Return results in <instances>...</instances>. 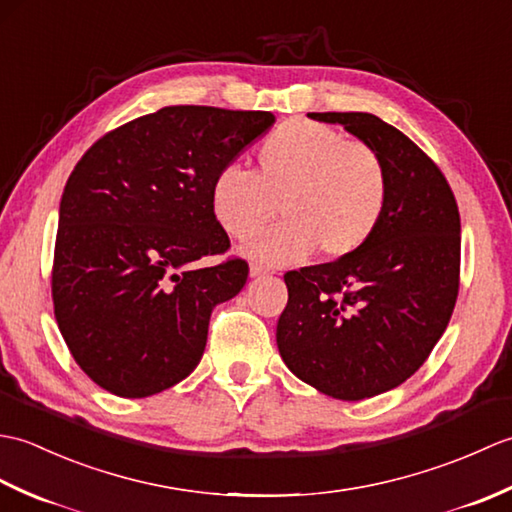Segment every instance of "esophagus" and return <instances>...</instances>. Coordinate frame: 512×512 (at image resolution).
<instances>
[{
	"label": "esophagus",
	"instance_id": "obj_1",
	"mask_svg": "<svg viewBox=\"0 0 512 512\" xmlns=\"http://www.w3.org/2000/svg\"><path fill=\"white\" fill-rule=\"evenodd\" d=\"M268 273V268H264L262 264H253L250 266V277H262Z\"/></svg>",
	"mask_w": 512,
	"mask_h": 512
}]
</instances>
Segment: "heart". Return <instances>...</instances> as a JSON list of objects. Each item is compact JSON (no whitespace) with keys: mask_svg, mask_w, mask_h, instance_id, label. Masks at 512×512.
I'll return each instance as SVG.
<instances>
[{"mask_svg":"<svg viewBox=\"0 0 512 512\" xmlns=\"http://www.w3.org/2000/svg\"><path fill=\"white\" fill-rule=\"evenodd\" d=\"M253 173L226 165L211 182V211L235 239H250L275 220L284 224L246 246L257 262L288 266L321 250L343 259L378 231L389 206V173L376 151L339 129L288 121L257 149Z\"/></svg>","mask_w":512,"mask_h":512,"instance_id":"obj_1","label":"heart"}]
</instances>
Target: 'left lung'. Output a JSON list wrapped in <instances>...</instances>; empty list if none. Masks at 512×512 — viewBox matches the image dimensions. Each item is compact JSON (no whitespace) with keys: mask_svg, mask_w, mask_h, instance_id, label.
<instances>
[{"mask_svg":"<svg viewBox=\"0 0 512 512\" xmlns=\"http://www.w3.org/2000/svg\"><path fill=\"white\" fill-rule=\"evenodd\" d=\"M339 123L383 158L389 206L354 255L284 275L277 321L284 363L339 400L405 383L449 325L460 288V213L436 162L396 127L367 112H312Z\"/></svg>","mask_w":512,"mask_h":512,"instance_id":"left-lung-1","label":"left lung"}]
</instances>
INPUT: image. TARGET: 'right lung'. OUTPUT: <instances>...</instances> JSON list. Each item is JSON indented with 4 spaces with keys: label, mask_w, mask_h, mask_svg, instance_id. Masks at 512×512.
<instances>
[{
    "label": "right lung",
    "mask_w": 512,
    "mask_h": 512,
    "mask_svg": "<svg viewBox=\"0 0 512 512\" xmlns=\"http://www.w3.org/2000/svg\"><path fill=\"white\" fill-rule=\"evenodd\" d=\"M270 112L171 105L85 151L65 184L52 264L54 317L96 385L147 398L187 378L217 303L248 279L211 211L215 173L264 136Z\"/></svg>",
    "instance_id": "1"
}]
</instances>
